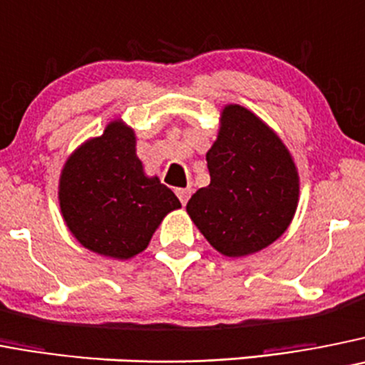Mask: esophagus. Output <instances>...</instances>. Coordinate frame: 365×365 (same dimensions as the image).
<instances>
[{
  "mask_svg": "<svg viewBox=\"0 0 365 365\" xmlns=\"http://www.w3.org/2000/svg\"><path fill=\"white\" fill-rule=\"evenodd\" d=\"M175 193H177V197H179L180 202H182V205H186V202H188V199H190V195H192V190H190V188H177Z\"/></svg>",
  "mask_w": 365,
  "mask_h": 365,
  "instance_id": "esophagus-1",
  "label": "esophagus"
}]
</instances>
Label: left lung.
<instances>
[{"label":"left lung","instance_id":"1","mask_svg":"<svg viewBox=\"0 0 365 365\" xmlns=\"http://www.w3.org/2000/svg\"><path fill=\"white\" fill-rule=\"evenodd\" d=\"M206 160L210 185L186 205L206 240L233 259L275 242L299 205V172L280 137L248 108L226 105Z\"/></svg>","mask_w":365,"mask_h":365}]
</instances>
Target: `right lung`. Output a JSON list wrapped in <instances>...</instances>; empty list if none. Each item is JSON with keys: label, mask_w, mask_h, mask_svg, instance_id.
Here are the masks:
<instances>
[{"label": "right lung", "mask_w": 365, "mask_h": 365, "mask_svg": "<svg viewBox=\"0 0 365 365\" xmlns=\"http://www.w3.org/2000/svg\"><path fill=\"white\" fill-rule=\"evenodd\" d=\"M59 206L70 233L86 250L128 260L146 250L160 220L180 208L135 153V133L121 119L83 143L59 177Z\"/></svg>", "instance_id": "1"}]
</instances>
